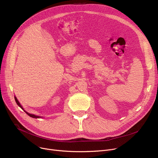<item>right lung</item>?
I'll list each match as a JSON object with an SVG mask.
<instances>
[{"instance_id": "obj_1", "label": "right lung", "mask_w": 158, "mask_h": 158, "mask_svg": "<svg viewBox=\"0 0 158 158\" xmlns=\"http://www.w3.org/2000/svg\"><path fill=\"white\" fill-rule=\"evenodd\" d=\"M15 101H16V102H17V104L19 105V106H20V108H21L23 110H24L23 109V108L22 107V106L20 105V104L19 103V101L17 100V99L16 98V97H15ZM27 114H28V115H30V117H31V118H40L39 116H37V115H33V114H29V113H28V112H26V111H24Z\"/></svg>"}]
</instances>
